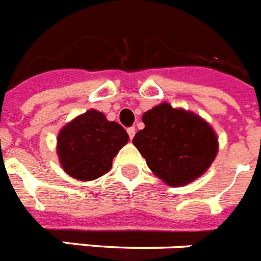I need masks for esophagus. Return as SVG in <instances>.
Listing matches in <instances>:
<instances>
[{
  "label": "esophagus",
  "instance_id": "1",
  "mask_svg": "<svg viewBox=\"0 0 261 261\" xmlns=\"http://www.w3.org/2000/svg\"><path fill=\"white\" fill-rule=\"evenodd\" d=\"M127 133H128V137H130V139H133L134 135H135V127H128Z\"/></svg>",
  "mask_w": 261,
  "mask_h": 261
}]
</instances>
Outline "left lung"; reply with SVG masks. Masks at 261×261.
I'll use <instances>...</instances> for the list:
<instances>
[{"label": "left lung", "instance_id": "obj_1", "mask_svg": "<svg viewBox=\"0 0 261 261\" xmlns=\"http://www.w3.org/2000/svg\"><path fill=\"white\" fill-rule=\"evenodd\" d=\"M143 130L133 144L148 168L169 187H184L201 177L218 153V137L202 117L168 102L153 106L142 117Z\"/></svg>", "mask_w": 261, "mask_h": 261}]
</instances>
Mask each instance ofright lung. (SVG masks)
I'll list each match as a JSON object with an SVG mask.
<instances>
[{"label": "right lung", "mask_w": 261, "mask_h": 261, "mask_svg": "<svg viewBox=\"0 0 261 261\" xmlns=\"http://www.w3.org/2000/svg\"><path fill=\"white\" fill-rule=\"evenodd\" d=\"M127 142L121 124L90 109L60 128L56 152L65 173L74 180L92 181L112 169L113 159Z\"/></svg>", "instance_id": "1"}]
</instances>
